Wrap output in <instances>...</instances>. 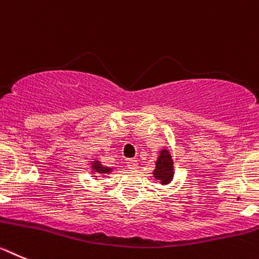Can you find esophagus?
I'll return each instance as SVG.
<instances>
[{"label": "esophagus", "mask_w": 259, "mask_h": 259, "mask_svg": "<svg viewBox=\"0 0 259 259\" xmlns=\"http://www.w3.org/2000/svg\"><path fill=\"white\" fill-rule=\"evenodd\" d=\"M126 166L129 167L130 170H137L138 169V161H137V160H129V161L126 162Z\"/></svg>", "instance_id": "esophagus-1"}]
</instances>
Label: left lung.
I'll list each match as a JSON object with an SVG mask.
<instances>
[{"mask_svg":"<svg viewBox=\"0 0 259 259\" xmlns=\"http://www.w3.org/2000/svg\"><path fill=\"white\" fill-rule=\"evenodd\" d=\"M153 177L155 179L160 181L162 186L169 185L170 182L173 181L174 177V166H173V158L170 155L169 150L162 148L160 151L157 160H156V167L153 170Z\"/></svg>","mask_w":259,"mask_h":259,"instance_id":"8db88e82","label":"left lung"}]
</instances>
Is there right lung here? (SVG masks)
Segmentation results:
<instances>
[{"mask_svg":"<svg viewBox=\"0 0 259 259\" xmlns=\"http://www.w3.org/2000/svg\"><path fill=\"white\" fill-rule=\"evenodd\" d=\"M112 170V167L103 166V165L101 164V161H98V160L92 161V173L97 174L95 177H98V174H109Z\"/></svg>","mask_w":259,"mask_h":259,"instance_id":"obj_1","label":"right lung"}]
</instances>
